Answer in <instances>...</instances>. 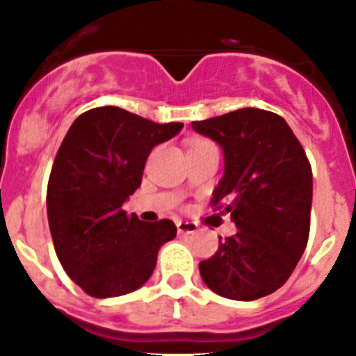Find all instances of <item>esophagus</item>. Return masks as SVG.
<instances>
[{
	"label": "esophagus",
	"instance_id": "1",
	"mask_svg": "<svg viewBox=\"0 0 356 356\" xmlns=\"http://www.w3.org/2000/svg\"><path fill=\"white\" fill-rule=\"evenodd\" d=\"M198 230V225L193 221H179L177 223V232L181 235H191Z\"/></svg>",
	"mask_w": 356,
	"mask_h": 356
}]
</instances>
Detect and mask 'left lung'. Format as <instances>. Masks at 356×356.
Instances as JSON below:
<instances>
[{"label": "left lung", "mask_w": 356, "mask_h": 356, "mask_svg": "<svg viewBox=\"0 0 356 356\" xmlns=\"http://www.w3.org/2000/svg\"><path fill=\"white\" fill-rule=\"evenodd\" d=\"M195 131L225 152V175L212 207L228 212L237 234L200 261V275L214 293L257 300L283 286L307 245L313 170L304 147L281 115L238 108L193 121Z\"/></svg>", "instance_id": "8db88e82"}]
</instances>
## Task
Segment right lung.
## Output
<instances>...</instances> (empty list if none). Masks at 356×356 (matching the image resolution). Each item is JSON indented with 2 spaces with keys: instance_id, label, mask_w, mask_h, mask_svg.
I'll return each instance as SVG.
<instances>
[{
  "instance_id": "right-lung-1",
  "label": "right lung",
  "mask_w": 356,
  "mask_h": 356,
  "mask_svg": "<svg viewBox=\"0 0 356 356\" xmlns=\"http://www.w3.org/2000/svg\"><path fill=\"white\" fill-rule=\"evenodd\" d=\"M182 122L158 124L119 107H96L70 126L52 165L47 216L56 254L73 283L95 298L135 291L151 277L158 251L177 228L128 216L152 147Z\"/></svg>"
}]
</instances>
